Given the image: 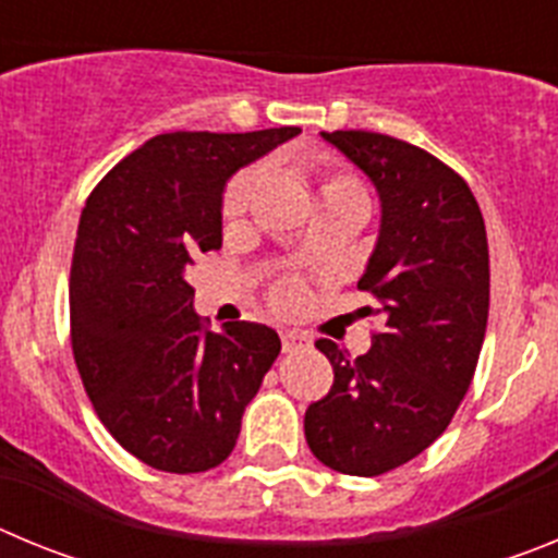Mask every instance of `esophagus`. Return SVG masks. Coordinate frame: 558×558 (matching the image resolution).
Segmentation results:
<instances>
[{
    "instance_id": "obj_1",
    "label": "esophagus",
    "mask_w": 558,
    "mask_h": 558,
    "mask_svg": "<svg viewBox=\"0 0 558 558\" xmlns=\"http://www.w3.org/2000/svg\"><path fill=\"white\" fill-rule=\"evenodd\" d=\"M310 347V338L302 332H295V329H284L282 332V349L284 352H299V349Z\"/></svg>"
}]
</instances>
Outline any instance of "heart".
I'll use <instances>...</instances> for the list:
<instances>
[{
	"mask_svg": "<svg viewBox=\"0 0 558 558\" xmlns=\"http://www.w3.org/2000/svg\"><path fill=\"white\" fill-rule=\"evenodd\" d=\"M310 172L318 175V204H343V201H349V204H366V195H363L360 184L352 179V175H347V172L318 170L315 165L310 167ZM254 190H256V170L236 172L234 179L229 181V186H226L223 192V206H220L226 223H236V220L243 218ZM299 299H302V284L295 282V279H284V282L276 284L274 290L276 307L288 310L293 307V304H299Z\"/></svg>",
	"mask_w": 558,
	"mask_h": 558,
	"instance_id": "b5f03b06",
	"label": "heart"
}]
</instances>
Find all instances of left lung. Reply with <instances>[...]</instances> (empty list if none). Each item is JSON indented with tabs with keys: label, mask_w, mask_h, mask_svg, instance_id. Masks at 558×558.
<instances>
[{
	"label": "left lung",
	"mask_w": 558,
	"mask_h": 558,
	"mask_svg": "<svg viewBox=\"0 0 558 558\" xmlns=\"http://www.w3.org/2000/svg\"><path fill=\"white\" fill-rule=\"evenodd\" d=\"M379 198V229L357 288L377 299L363 315L386 329L332 363L329 393L304 413L313 456L343 475L397 470L436 441L470 388L489 318V245L481 206L461 175L402 140L322 131Z\"/></svg>",
	"instance_id": "1"
}]
</instances>
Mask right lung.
<instances>
[{"mask_svg": "<svg viewBox=\"0 0 558 558\" xmlns=\"http://www.w3.org/2000/svg\"><path fill=\"white\" fill-rule=\"evenodd\" d=\"M299 133H161L86 201L69 276L75 363L108 433L153 470L223 463L282 349L265 324L206 332L186 270L223 245L231 175Z\"/></svg>", "mask_w": 558, "mask_h": 558, "instance_id": "obj_1", "label": "right lung"}]
</instances>
